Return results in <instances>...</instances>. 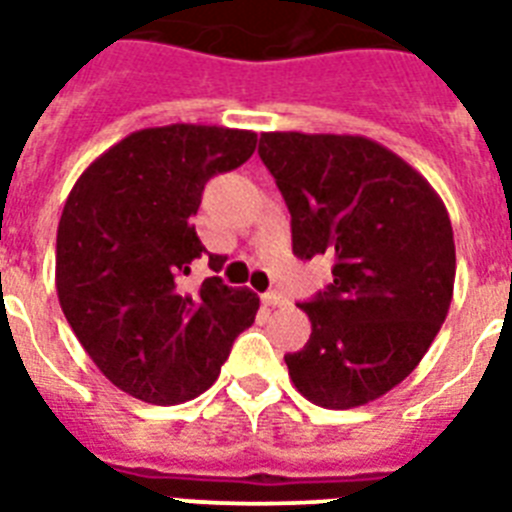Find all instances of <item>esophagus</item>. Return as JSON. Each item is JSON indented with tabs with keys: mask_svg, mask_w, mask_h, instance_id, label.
Masks as SVG:
<instances>
[{
	"mask_svg": "<svg viewBox=\"0 0 512 512\" xmlns=\"http://www.w3.org/2000/svg\"><path fill=\"white\" fill-rule=\"evenodd\" d=\"M284 303V297H281V292H265L263 295V305H271V308H276V305Z\"/></svg>",
	"mask_w": 512,
	"mask_h": 512,
	"instance_id": "1",
	"label": "esophagus"
}]
</instances>
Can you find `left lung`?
<instances>
[{
    "mask_svg": "<svg viewBox=\"0 0 512 512\" xmlns=\"http://www.w3.org/2000/svg\"><path fill=\"white\" fill-rule=\"evenodd\" d=\"M257 154L292 215V252L329 257L332 284L300 303L311 340L284 356L308 401L353 409L414 372L454 292L444 201L409 164L361 135L263 132Z\"/></svg>",
    "mask_w": 512,
    "mask_h": 512,
    "instance_id": "left-lung-1",
    "label": "left lung"
}]
</instances>
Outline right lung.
<instances>
[{"label": "right lung", "mask_w": 512, "mask_h": 512, "mask_svg": "<svg viewBox=\"0 0 512 512\" xmlns=\"http://www.w3.org/2000/svg\"><path fill=\"white\" fill-rule=\"evenodd\" d=\"M257 135L209 124L138 130L100 154L58 223L55 287L87 356L146 404H183L212 385L260 297L220 276L183 287L207 249L191 217L212 175L255 154ZM212 271L220 257H209Z\"/></svg>", "instance_id": "1"}]
</instances>
